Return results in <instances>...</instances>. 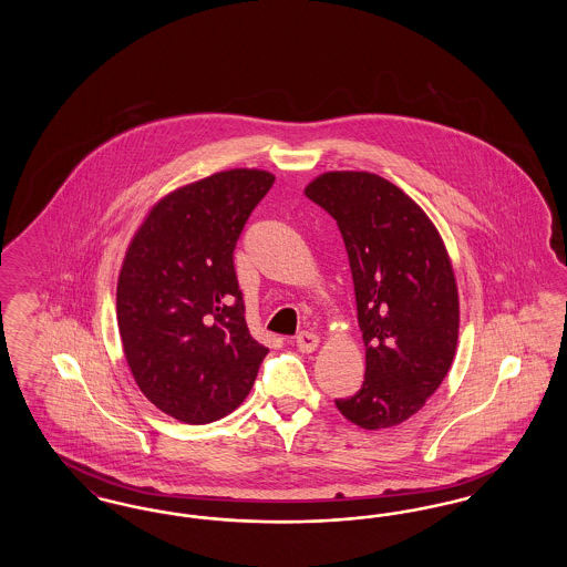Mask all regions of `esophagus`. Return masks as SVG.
Masks as SVG:
<instances>
[{
	"instance_id": "1",
	"label": "esophagus",
	"mask_w": 567,
	"mask_h": 567,
	"mask_svg": "<svg viewBox=\"0 0 567 567\" xmlns=\"http://www.w3.org/2000/svg\"><path fill=\"white\" fill-rule=\"evenodd\" d=\"M296 347L301 352H315L319 349V336L310 331H301L296 338Z\"/></svg>"
}]
</instances>
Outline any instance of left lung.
Returning a JSON list of instances; mask_svg holds the SVG:
<instances>
[{
  "instance_id": "8db88e82",
  "label": "left lung",
  "mask_w": 567,
  "mask_h": 567,
  "mask_svg": "<svg viewBox=\"0 0 567 567\" xmlns=\"http://www.w3.org/2000/svg\"><path fill=\"white\" fill-rule=\"evenodd\" d=\"M303 193L338 223L365 344L363 384L336 405L363 430L395 427L432 398L455 357L451 257L423 208L378 174L327 172Z\"/></svg>"
}]
</instances>
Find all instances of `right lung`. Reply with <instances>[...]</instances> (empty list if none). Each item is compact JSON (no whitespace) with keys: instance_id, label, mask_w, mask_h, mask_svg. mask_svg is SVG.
I'll use <instances>...</instances> for the list:
<instances>
[{"instance_id":"right-lung-1","label":"right lung","mask_w":567,"mask_h":567,"mask_svg":"<svg viewBox=\"0 0 567 567\" xmlns=\"http://www.w3.org/2000/svg\"><path fill=\"white\" fill-rule=\"evenodd\" d=\"M274 185L266 169H225L162 197L127 246L116 323L151 404L189 425L243 404L268 349L244 319L234 248Z\"/></svg>"}]
</instances>
